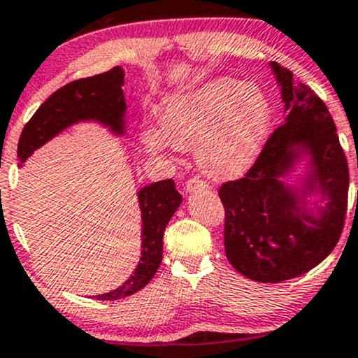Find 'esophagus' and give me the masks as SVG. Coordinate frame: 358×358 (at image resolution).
<instances>
[{
    "mask_svg": "<svg viewBox=\"0 0 358 358\" xmlns=\"http://www.w3.org/2000/svg\"><path fill=\"white\" fill-rule=\"evenodd\" d=\"M196 188H207V183L200 178H190L185 183V192L187 193H192L193 190H196Z\"/></svg>",
    "mask_w": 358,
    "mask_h": 358,
    "instance_id": "34e87169",
    "label": "esophagus"
}]
</instances>
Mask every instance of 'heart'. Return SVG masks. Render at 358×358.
Returning <instances> with one entry per match:
<instances>
[{
  "label": "heart",
  "instance_id": "heart-1",
  "mask_svg": "<svg viewBox=\"0 0 358 358\" xmlns=\"http://www.w3.org/2000/svg\"><path fill=\"white\" fill-rule=\"evenodd\" d=\"M273 126V109L257 85L219 77L166 97L162 127L148 124L143 146L153 155L195 150L200 171L212 180L239 178L256 163Z\"/></svg>",
  "mask_w": 358,
  "mask_h": 358
}]
</instances>
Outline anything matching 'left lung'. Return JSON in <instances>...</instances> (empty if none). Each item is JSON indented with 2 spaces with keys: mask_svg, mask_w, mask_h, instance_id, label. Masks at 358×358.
Instances as JSON below:
<instances>
[{
  "mask_svg": "<svg viewBox=\"0 0 358 358\" xmlns=\"http://www.w3.org/2000/svg\"><path fill=\"white\" fill-rule=\"evenodd\" d=\"M285 124L244 178L227 182L225 254L242 276L281 282L318 266L343 231L348 166L324 102L276 62Z\"/></svg>",
  "mask_w": 358,
  "mask_h": 358,
  "instance_id": "8db88e82",
  "label": "left lung"
}]
</instances>
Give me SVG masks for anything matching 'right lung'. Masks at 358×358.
<instances>
[{
	"mask_svg": "<svg viewBox=\"0 0 358 358\" xmlns=\"http://www.w3.org/2000/svg\"><path fill=\"white\" fill-rule=\"evenodd\" d=\"M124 76V69L114 67L99 76L73 80L53 92L23 127L18 141L20 166L38 148L80 122H96L113 136H126ZM136 199L143 220L141 257L136 269L116 289L96 294L94 299L113 301L131 296L151 281L162 264L163 234L176 208L182 205V195L176 192L173 180H162L139 188Z\"/></svg>",
	"mask_w": 358,
	"mask_h": 358,
	"instance_id": "right-lung-1",
	"label": "right lung"
}]
</instances>
